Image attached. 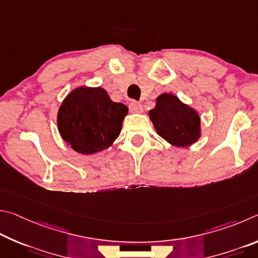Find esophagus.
Returning <instances> with one entry per match:
<instances>
[{
    "label": "esophagus",
    "mask_w": 258,
    "mask_h": 258,
    "mask_svg": "<svg viewBox=\"0 0 258 258\" xmlns=\"http://www.w3.org/2000/svg\"><path fill=\"white\" fill-rule=\"evenodd\" d=\"M129 108H130V111L134 113H142L143 112L142 104L139 102H136V101H133L129 104Z\"/></svg>",
    "instance_id": "34e87169"
}]
</instances>
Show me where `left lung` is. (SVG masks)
Segmentation results:
<instances>
[{
    "label": "left lung",
    "instance_id": "obj_1",
    "mask_svg": "<svg viewBox=\"0 0 258 258\" xmlns=\"http://www.w3.org/2000/svg\"><path fill=\"white\" fill-rule=\"evenodd\" d=\"M148 115L157 135L175 147H188L201 137L200 114L173 94L160 95Z\"/></svg>",
    "mask_w": 258,
    "mask_h": 258
}]
</instances>
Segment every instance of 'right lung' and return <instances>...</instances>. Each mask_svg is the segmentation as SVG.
Instances as JSON below:
<instances>
[{
  "label": "right lung",
  "instance_id": "obj_1",
  "mask_svg": "<svg viewBox=\"0 0 258 258\" xmlns=\"http://www.w3.org/2000/svg\"><path fill=\"white\" fill-rule=\"evenodd\" d=\"M128 107L115 103L101 87H78L68 94L57 112V129L72 150L90 155L119 137Z\"/></svg>",
  "mask_w": 258,
  "mask_h": 258
}]
</instances>
